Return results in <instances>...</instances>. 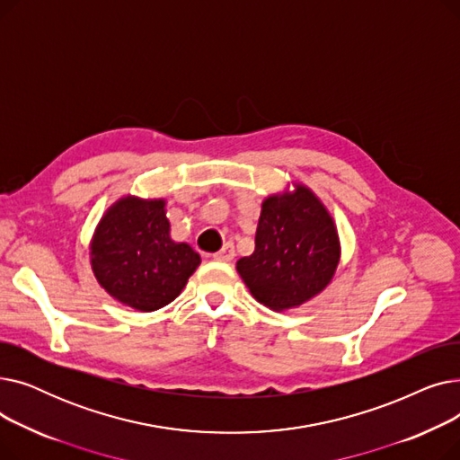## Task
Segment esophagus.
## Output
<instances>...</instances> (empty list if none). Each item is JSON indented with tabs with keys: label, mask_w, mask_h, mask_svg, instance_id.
I'll list each match as a JSON object with an SVG mask.
<instances>
[{
	"label": "esophagus",
	"mask_w": 460,
	"mask_h": 460,
	"mask_svg": "<svg viewBox=\"0 0 460 460\" xmlns=\"http://www.w3.org/2000/svg\"><path fill=\"white\" fill-rule=\"evenodd\" d=\"M233 257H234V246L231 243H227L220 252H216L212 255V259H216V261H231Z\"/></svg>",
	"instance_id": "obj_1"
}]
</instances>
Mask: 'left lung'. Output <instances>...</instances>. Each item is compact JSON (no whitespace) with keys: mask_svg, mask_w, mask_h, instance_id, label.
Segmentation results:
<instances>
[{"mask_svg":"<svg viewBox=\"0 0 460 460\" xmlns=\"http://www.w3.org/2000/svg\"><path fill=\"white\" fill-rule=\"evenodd\" d=\"M332 216L309 188L264 199L255 250L236 270L257 302L274 311L296 307L330 283L340 262Z\"/></svg>","mask_w":460,"mask_h":460,"instance_id":"8db88e82","label":"left lung"}]
</instances>
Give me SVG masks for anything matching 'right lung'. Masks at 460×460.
<instances>
[{
    "instance_id": "1",
    "label": "right lung",
    "mask_w": 460,
    "mask_h": 460,
    "mask_svg": "<svg viewBox=\"0 0 460 460\" xmlns=\"http://www.w3.org/2000/svg\"><path fill=\"white\" fill-rule=\"evenodd\" d=\"M165 201L123 198L104 214L91 244L94 278L120 304L155 311L173 302L201 257L169 238Z\"/></svg>"
}]
</instances>
